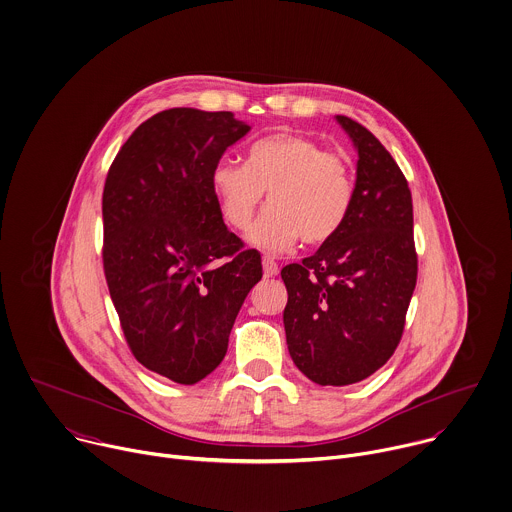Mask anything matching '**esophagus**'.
<instances>
[{"label": "esophagus", "instance_id": "obj_1", "mask_svg": "<svg viewBox=\"0 0 512 512\" xmlns=\"http://www.w3.org/2000/svg\"><path fill=\"white\" fill-rule=\"evenodd\" d=\"M262 266H264V276H266V278H272V276L278 274V264L274 262V258L264 256V258H262Z\"/></svg>", "mask_w": 512, "mask_h": 512}]
</instances>
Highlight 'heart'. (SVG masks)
Segmentation results:
<instances>
[{
  "instance_id": "obj_1",
  "label": "heart",
  "mask_w": 512,
  "mask_h": 512,
  "mask_svg": "<svg viewBox=\"0 0 512 512\" xmlns=\"http://www.w3.org/2000/svg\"><path fill=\"white\" fill-rule=\"evenodd\" d=\"M210 186L224 220L236 230L252 224L268 192L270 206L248 236L268 252L288 250L300 236L306 244L330 240L354 202L348 162L298 134H274L254 142L244 166L220 160L212 168Z\"/></svg>"
}]
</instances>
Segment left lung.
<instances>
[{
  "instance_id": "8db88e82",
  "label": "left lung",
  "mask_w": 512,
  "mask_h": 512,
  "mask_svg": "<svg viewBox=\"0 0 512 512\" xmlns=\"http://www.w3.org/2000/svg\"><path fill=\"white\" fill-rule=\"evenodd\" d=\"M336 122L358 152L350 214L314 256L282 268L288 352L320 386L354 384L386 364L418 270L404 174L364 126L346 116Z\"/></svg>"
}]
</instances>
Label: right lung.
<instances>
[{"label":"right lung","mask_w":512,"mask_h":512,"mask_svg":"<svg viewBox=\"0 0 512 512\" xmlns=\"http://www.w3.org/2000/svg\"><path fill=\"white\" fill-rule=\"evenodd\" d=\"M248 132L232 112L172 108L136 128L106 178L112 302L136 360L178 384L200 382L224 360L262 278L260 254L242 250L210 186L212 168Z\"/></svg>","instance_id":"right-lung-1"}]
</instances>
